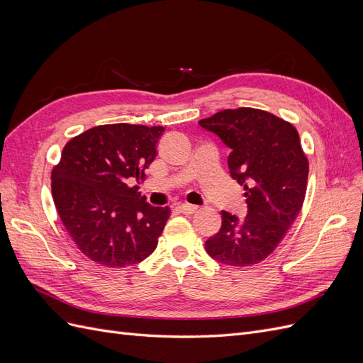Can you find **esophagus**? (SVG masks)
<instances>
[{
  "mask_svg": "<svg viewBox=\"0 0 363 363\" xmlns=\"http://www.w3.org/2000/svg\"><path fill=\"white\" fill-rule=\"evenodd\" d=\"M179 211L182 212V213H186V215H191V213H194V212H196V208H199V207H196V206H194V204H180L179 207Z\"/></svg>",
  "mask_w": 363,
  "mask_h": 363,
  "instance_id": "esophagus-1",
  "label": "esophagus"
}]
</instances>
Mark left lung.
Instances as JSON below:
<instances>
[{
  "instance_id": "left-lung-1",
  "label": "left lung",
  "mask_w": 363,
  "mask_h": 363,
  "mask_svg": "<svg viewBox=\"0 0 363 363\" xmlns=\"http://www.w3.org/2000/svg\"><path fill=\"white\" fill-rule=\"evenodd\" d=\"M230 148L232 179L245 188L247 216L223 211L219 232L206 240L212 259L250 267L267 259L300 213L309 163L298 131L259 108H227L199 123Z\"/></svg>"
}]
</instances>
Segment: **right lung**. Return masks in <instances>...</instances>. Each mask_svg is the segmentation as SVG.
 Wrapping results in <instances>:
<instances>
[{
    "label": "right lung",
    "instance_id": "obj_1",
    "mask_svg": "<svg viewBox=\"0 0 363 363\" xmlns=\"http://www.w3.org/2000/svg\"><path fill=\"white\" fill-rule=\"evenodd\" d=\"M163 127L108 124L71 139L51 174L52 200L65 228L84 256L107 268L147 259L157 247L169 207L138 192L156 157Z\"/></svg>",
    "mask_w": 363,
    "mask_h": 363
}]
</instances>
